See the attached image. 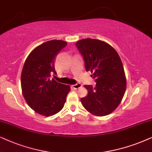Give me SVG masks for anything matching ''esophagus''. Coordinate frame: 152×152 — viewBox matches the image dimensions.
Returning a JSON list of instances; mask_svg holds the SVG:
<instances>
[{
    "instance_id": "34e87169",
    "label": "esophagus",
    "mask_w": 152,
    "mask_h": 152,
    "mask_svg": "<svg viewBox=\"0 0 152 152\" xmlns=\"http://www.w3.org/2000/svg\"><path fill=\"white\" fill-rule=\"evenodd\" d=\"M82 86V85L80 83H76L75 85H73L72 86V88L74 89H78L79 88H80V87Z\"/></svg>"
}]
</instances>
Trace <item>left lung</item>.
<instances>
[{
  "label": "left lung",
  "instance_id": "1",
  "mask_svg": "<svg viewBox=\"0 0 152 152\" xmlns=\"http://www.w3.org/2000/svg\"><path fill=\"white\" fill-rule=\"evenodd\" d=\"M81 54L87 72L96 82V86L85 85L88 94L80 99L87 110L96 116L110 114L119 106L126 88L122 62L116 50L106 42L84 39L76 43Z\"/></svg>",
  "mask_w": 152,
  "mask_h": 152
}]
</instances>
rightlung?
Listing matches in <instances>:
<instances>
[{
  "label": "right lung",
  "mask_w": 152,
  "mask_h": 152,
  "mask_svg": "<svg viewBox=\"0 0 152 152\" xmlns=\"http://www.w3.org/2000/svg\"><path fill=\"white\" fill-rule=\"evenodd\" d=\"M62 40H50L36 47L28 56L21 76L22 93L36 113L49 117L60 112L66 102L70 86L50 78L56 74L55 60L66 46Z\"/></svg>",
  "instance_id": "right-lung-1"
}]
</instances>
